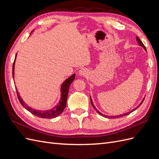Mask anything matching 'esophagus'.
Masks as SVG:
<instances>
[{
	"mask_svg": "<svg viewBox=\"0 0 159 159\" xmlns=\"http://www.w3.org/2000/svg\"><path fill=\"white\" fill-rule=\"evenodd\" d=\"M79 73H80V74L81 75L85 76L86 74H88V71L86 70L85 69H81V70H80V71H79Z\"/></svg>",
	"mask_w": 159,
	"mask_h": 159,
	"instance_id": "obj_1",
	"label": "esophagus"
}]
</instances>
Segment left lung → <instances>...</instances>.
I'll list each match as a JSON object with an SVG mask.
<instances>
[{
  "label": "left lung",
  "instance_id": "obj_1",
  "mask_svg": "<svg viewBox=\"0 0 159 159\" xmlns=\"http://www.w3.org/2000/svg\"><path fill=\"white\" fill-rule=\"evenodd\" d=\"M137 42H139V45H140V46H143V48H144V49H145V50H146V47L145 46V45H144L143 44V42H141V40H140V38H139L138 36L137 37ZM144 99H143V101H142V102L141 103V104H140V105L142 104V103L143 102V101H144ZM90 100H91V105H92V106L93 107V108L96 110V111H97L100 115H102V116H103V117H106V118H111V119H112V118H119V117H123V116H125V115H129V113H131V112H133V111H134V110H136V109L137 108V107H136V108H134V109H133L132 111H129V112H128V113H124V114H122V115H116V116H107V115H103L102 113H101L98 110H97V109H96V108L95 107V106H94V105L93 104V102H92V101H91V97H90Z\"/></svg>",
  "mask_w": 159,
  "mask_h": 159
}]
</instances>
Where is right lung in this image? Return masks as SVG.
Listing matches in <instances>:
<instances>
[{
  "mask_svg": "<svg viewBox=\"0 0 159 159\" xmlns=\"http://www.w3.org/2000/svg\"><path fill=\"white\" fill-rule=\"evenodd\" d=\"M14 62H15V59H14V61L13 62V66H12V77L14 78ZM75 74H73L71 76H70L69 78L67 79L62 84L61 86V99L60 100L59 103H57V105H56V107L54 108H52L50 110H47V111H38L33 109L30 108V107H28V105L23 102L22 99L20 98V95H19V93H18V91H16L17 96L19 102L21 103L22 106L25 107L26 110H28V111L30 112L32 114L36 115L37 117H39L41 118H46V119H52V118H54L58 116L60 114H61L63 111L64 109H65L66 106V102H67V98H68V91H69V88L71 84L73 82L74 79H75Z\"/></svg>",
  "mask_w": 159,
  "mask_h": 159,
  "instance_id": "1",
  "label": "right lung"
}]
</instances>
